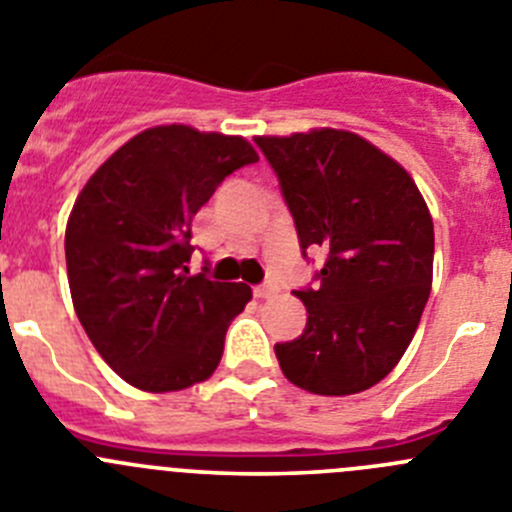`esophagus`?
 <instances>
[{
	"label": "esophagus",
	"instance_id": "34e87169",
	"mask_svg": "<svg viewBox=\"0 0 512 512\" xmlns=\"http://www.w3.org/2000/svg\"><path fill=\"white\" fill-rule=\"evenodd\" d=\"M252 293H255V298H270V296H275V293H278V285H275V283H260V285H255V290H252Z\"/></svg>",
	"mask_w": 512,
	"mask_h": 512
}]
</instances>
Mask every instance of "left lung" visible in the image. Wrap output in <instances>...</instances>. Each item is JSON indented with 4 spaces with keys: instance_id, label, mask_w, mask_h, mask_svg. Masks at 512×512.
I'll return each instance as SVG.
<instances>
[{
    "instance_id": "obj_1",
    "label": "left lung",
    "mask_w": 512,
    "mask_h": 512,
    "mask_svg": "<svg viewBox=\"0 0 512 512\" xmlns=\"http://www.w3.org/2000/svg\"><path fill=\"white\" fill-rule=\"evenodd\" d=\"M296 222L303 257L324 250L298 339L275 344L280 370L316 395L372 388L400 362L434 275V222L403 165L365 137L311 130L255 137Z\"/></svg>"
}]
</instances>
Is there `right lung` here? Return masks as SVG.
Listing matches in <instances>:
<instances>
[{
  "instance_id": "right-lung-1",
  "label": "right lung",
  "mask_w": 512,
  "mask_h": 512,
  "mask_svg": "<svg viewBox=\"0 0 512 512\" xmlns=\"http://www.w3.org/2000/svg\"><path fill=\"white\" fill-rule=\"evenodd\" d=\"M257 163L245 137L163 124L124 142L78 193L66 227L68 285L96 352L147 393L204 382L250 285L188 275L191 219L216 186Z\"/></svg>"
}]
</instances>
